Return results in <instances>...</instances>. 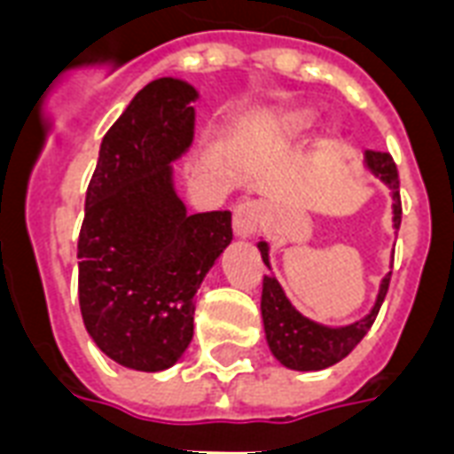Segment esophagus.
Instances as JSON below:
<instances>
[{
    "label": "esophagus",
    "mask_w": 454,
    "mask_h": 454,
    "mask_svg": "<svg viewBox=\"0 0 454 454\" xmlns=\"http://www.w3.org/2000/svg\"><path fill=\"white\" fill-rule=\"evenodd\" d=\"M263 223V207L254 200H245L233 209V231L238 238H252Z\"/></svg>",
    "instance_id": "obj_1"
}]
</instances>
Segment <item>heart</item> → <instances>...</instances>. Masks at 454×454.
I'll return each mask as SVG.
<instances>
[{
    "label": "heart",
    "mask_w": 454,
    "mask_h": 454,
    "mask_svg": "<svg viewBox=\"0 0 454 454\" xmlns=\"http://www.w3.org/2000/svg\"><path fill=\"white\" fill-rule=\"evenodd\" d=\"M310 124H313V113L310 110H292V113H285L283 120H280V127L290 137H297V134L306 131Z\"/></svg>",
    "instance_id": "obj_1"
}]
</instances>
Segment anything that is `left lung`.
<instances>
[{
    "instance_id": "8db88e82",
    "label": "left lung",
    "mask_w": 454,
    "mask_h": 454,
    "mask_svg": "<svg viewBox=\"0 0 454 454\" xmlns=\"http://www.w3.org/2000/svg\"><path fill=\"white\" fill-rule=\"evenodd\" d=\"M365 164L374 176H380L394 191V228H401L403 209L401 191H398L401 181H398V167H395L394 157L388 153L367 151ZM259 252H262L263 263L270 269L269 245L259 242ZM388 283H391V273L381 280L377 303L370 310V316H365L358 323L348 325V327H325V325H317L309 317H303L292 306L276 278L263 276L262 316L270 353L285 367L301 370V372H313V370H325V367L334 365L341 358H346L360 344V339L365 337L367 330L372 327L374 317H377L384 297H387Z\"/></svg>"
}]
</instances>
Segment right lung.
<instances>
[{"instance_id": "1", "label": "right lung", "mask_w": 454, "mask_h": 454, "mask_svg": "<svg viewBox=\"0 0 454 454\" xmlns=\"http://www.w3.org/2000/svg\"><path fill=\"white\" fill-rule=\"evenodd\" d=\"M198 91L151 82L103 137L89 181L80 259L84 327L108 358L160 372L192 339L207 270L233 240L231 212L185 214L171 162L192 144Z\"/></svg>"}]
</instances>
